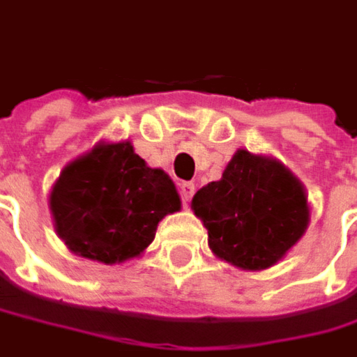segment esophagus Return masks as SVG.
Here are the masks:
<instances>
[{
	"mask_svg": "<svg viewBox=\"0 0 357 357\" xmlns=\"http://www.w3.org/2000/svg\"><path fill=\"white\" fill-rule=\"evenodd\" d=\"M195 195V184L192 183H183L181 184V198H183L184 204L190 202V198Z\"/></svg>",
	"mask_w": 357,
	"mask_h": 357,
	"instance_id": "34e87169",
	"label": "esophagus"
}]
</instances>
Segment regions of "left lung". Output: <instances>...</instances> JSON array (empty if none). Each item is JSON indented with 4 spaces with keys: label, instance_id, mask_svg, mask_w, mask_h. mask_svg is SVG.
<instances>
[{
    "label": "left lung",
    "instance_id": "1",
    "mask_svg": "<svg viewBox=\"0 0 357 357\" xmlns=\"http://www.w3.org/2000/svg\"><path fill=\"white\" fill-rule=\"evenodd\" d=\"M190 206L208 229L212 253L243 271L273 267L310 224L305 184L281 161L245 149L234 153L222 178L202 186Z\"/></svg>",
    "mask_w": 357,
    "mask_h": 357
}]
</instances>
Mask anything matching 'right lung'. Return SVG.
Returning a JSON list of instances; mask_svg holds the SVG:
<instances>
[{
  "mask_svg": "<svg viewBox=\"0 0 357 357\" xmlns=\"http://www.w3.org/2000/svg\"><path fill=\"white\" fill-rule=\"evenodd\" d=\"M49 208L56 236L74 255L114 265L149 248L159 222L181 210V196L131 141H100L62 169Z\"/></svg>",
  "mask_w": 357,
  "mask_h": 357,
  "instance_id": "1",
  "label": "right lung"
}]
</instances>
